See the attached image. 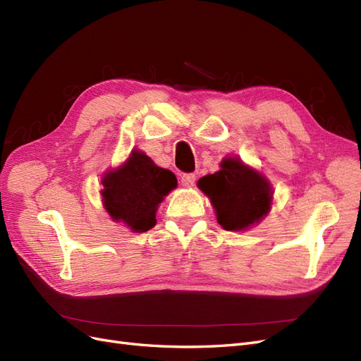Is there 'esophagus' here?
I'll return each instance as SVG.
<instances>
[{
	"label": "esophagus",
	"mask_w": 361,
	"mask_h": 361,
	"mask_svg": "<svg viewBox=\"0 0 361 361\" xmlns=\"http://www.w3.org/2000/svg\"><path fill=\"white\" fill-rule=\"evenodd\" d=\"M194 180H195V174H192V173H183L180 176V182L183 187H192Z\"/></svg>",
	"instance_id": "1"
}]
</instances>
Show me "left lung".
<instances>
[{
	"label": "left lung",
	"mask_w": 361,
	"mask_h": 361,
	"mask_svg": "<svg viewBox=\"0 0 361 361\" xmlns=\"http://www.w3.org/2000/svg\"><path fill=\"white\" fill-rule=\"evenodd\" d=\"M220 167L199 179L197 187L211 199L218 224L226 231H245L269 212L271 185L238 157L224 158Z\"/></svg>",
	"instance_id": "left-lung-1"
}]
</instances>
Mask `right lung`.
Returning <instances> with one entry per match:
<instances>
[{
	"label": "right lung",
	"instance_id": "add662e5",
	"mask_svg": "<svg viewBox=\"0 0 361 361\" xmlns=\"http://www.w3.org/2000/svg\"><path fill=\"white\" fill-rule=\"evenodd\" d=\"M102 185V202L113 220L133 232H146L157 224L158 204L178 187V179L143 152L133 150L125 164L106 173Z\"/></svg>",
	"mask_w": 361,
	"mask_h": 361
}]
</instances>
